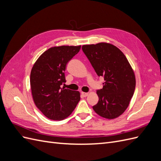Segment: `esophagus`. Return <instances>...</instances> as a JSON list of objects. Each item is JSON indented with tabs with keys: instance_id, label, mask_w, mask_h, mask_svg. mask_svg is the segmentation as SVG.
Segmentation results:
<instances>
[{
	"instance_id": "esophagus-1",
	"label": "esophagus",
	"mask_w": 161,
	"mask_h": 161,
	"mask_svg": "<svg viewBox=\"0 0 161 161\" xmlns=\"http://www.w3.org/2000/svg\"><path fill=\"white\" fill-rule=\"evenodd\" d=\"M81 95L83 97H86V96H88L89 93L88 92H81Z\"/></svg>"
}]
</instances>
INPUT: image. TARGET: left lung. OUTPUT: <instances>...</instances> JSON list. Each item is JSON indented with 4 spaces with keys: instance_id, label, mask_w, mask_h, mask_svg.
<instances>
[{
    "instance_id": "obj_1",
    "label": "left lung",
    "mask_w": 161,
    "mask_h": 161,
    "mask_svg": "<svg viewBox=\"0 0 161 161\" xmlns=\"http://www.w3.org/2000/svg\"><path fill=\"white\" fill-rule=\"evenodd\" d=\"M82 50L97 75L105 80L103 89L97 91L99 101L92 109L104 118H118L127 109L133 97L134 70L123 52L111 43L84 45Z\"/></svg>"
}]
</instances>
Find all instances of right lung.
<instances>
[{
  "mask_svg": "<svg viewBox=\"0 0 161 161\" xmlns=\"http://www.w3.org/2000/svg\"><path fill=\"white\" fill-rule=\"evenodd\" d=\"M80 46L52 47L34 64L30 85L34 103L47 118L62 120L69 117L80 101V92L61 85L66 82L67 63L80 50Z\"/></svg>",
  "mask_w": 161,
  "mask_h": 161,
  "instance_id": "add662e5",
  "label": "right lung"
}]
</instances>
